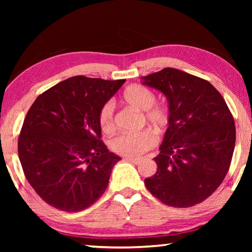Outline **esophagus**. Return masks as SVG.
I'll return each instance as SVG.
<instances>
[{"mask_svg": "<svg viewBox=\"0 0 252 252\" xmlns=\"http://www.w3.org/2000/svg\"><path fill=\"white\" fill-rule=\"evenodd\" d=\"M123 161H127V162H132V163L134 164H139L140 162V159H134V158H123Z\"/></svg>", "mask_w": 252, "mask_h": 252, "instance_id": "esophagus-1", "label": "esophagus"}]
</instances>
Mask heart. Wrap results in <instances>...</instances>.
Instances as JSON below:
<instances>
[{
	"label": "heart",
	"mask_w": 252,
	"mask_h": 252,
	"mask_svg": "<svg viewBox=\"0 0 252 252\" xmlns=\"http://www.w3.org/2000/svg\"><path fill=\"white\" fill-rule=\"evenodd\" d=\"M121 102L129 108L141 112L142 125L152 126L158 131H164L171 122V112L167 103L156 101L155 92L141 84H131L125 89ZM99 126L106 134L116 130L112 106L104 104L99 111ZM158 138L151 130L146 129L135 133H126L113 139L112 150L119 156L126 158H138L156 146Z\"/></svg>",
	"instance_id": "b5f03b06"
}]
</instances>
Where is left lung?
<instances>
[{"instance_id":"left-lung-1","label":"left lung","mask_w":252,"mask_h":252,"mask_svg":"<svg viewBox=\"0 0 252 252\" xmlns=\"http://www.w3.org/2000/svg\"><path fill=\"white\" fill-rule=\"evenodd\" d=\"M143 84L167 95L171 122L165 131L157 172L147 189L170 207L189 208L218 189L231 163L236 126L219 91L172 67L143 76Z\"/></svg>"}]
</instances>
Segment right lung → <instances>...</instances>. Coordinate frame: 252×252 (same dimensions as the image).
I'll list each match as a JSON object with an SVG mask.
<instances>
[{
    "label": "right lung",
    "instance_id": "obj_1",
    "mask_svg": "<svg viewBox=\"0 0 252 252\" xmlns=\"http://www.w3.org/2000/svg\"><path fill=\"white\" fill-rule=\"evenodd\" d=\"M125 82L72 76L44 91L28 111L18 140L20 162L50 206L79 212L104 193L120 158L101 140L97 116Z\"/></svg>",
    "mask_w": 252,
    "mask_h": 252
}]
</instances>
